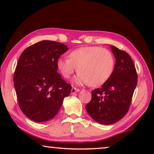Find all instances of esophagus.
Wrapping results in <instances>:
<instances>
[{
  "label": "esophagus",
  "instance_id": "34e87169",
  "mask_svg": "<svg viewBox=\"0 0 154 154\" xmlns=\"http://www.w3.org/2000/svg\"><path fill=\"white\" fill-rule=\"evenodd\" d=\"M80 90L78 89V88H72L71 89V94H75L76 92H79Z\"/></svg>",
  "mask_w": 154,
  "mask_h": 154
}]
</instances>
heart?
Segmentation results:
<instances>
[{"mask_svg":"<svg viewBox=\"0 0 154 154\" xmlns=\"http://www.w3.org/2000/svg\"><path fill=\"white\" fill-rule=\"evenodd\" d=\"M114 57L108 49L98 46H86L75 49L69 58H60L57 67L64 78L69 79L75 71L79 72L75 82L92 87L103 85L113 72Z\"/></svg>","mask_w":154,"mask_h":154,"instance_id":"heart-1","label":"heart"}]
</instances>
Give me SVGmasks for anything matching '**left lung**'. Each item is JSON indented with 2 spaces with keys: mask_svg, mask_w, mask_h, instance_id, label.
I'll return each mask as SVG.
<instances>
[{
  "mask_svg": "<svg viewBox=\"0 0 154 154\" xmlns=\"http://www.w3.org/2000/svg\"><path fill=\"white\" fill-rule=\"evenodd\" d=\"M111 49L116 60L113 73L100 88L92 91V99L85 106L94 120L105 125L116 123L126 116L137 84L131 57L113 45Z\"/></svg>",
  "mask_w": 154,
  "mask_h": 154,
  "instance_id": "8db88e82",
  "label": "left lung"
}]
</instances>
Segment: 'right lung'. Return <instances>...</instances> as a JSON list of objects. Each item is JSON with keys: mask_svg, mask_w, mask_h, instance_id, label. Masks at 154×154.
I'll list each match as a JSON object with an SVG mask.
<instances>
[{"mask_svg": "<svg viewBox=\"0 0 154 154\" xmlns=\"http://www.w3.org/2000/svg\"><path fill=\"white\" fill-rule=\"evenodd\" d=\"M68 49L56 41H41L26 49L18 60L14 76L18 105L33 121L53 118L71 93V85L57 72V60Z\"/></svg>", "mask_w": 154, "mask_h": 154, "instance_id": "add662e5", "label": "right lung"}]
</instances>
